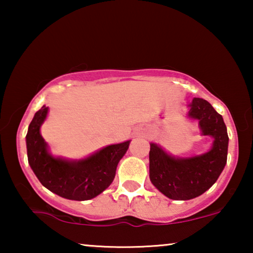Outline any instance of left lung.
Wrapping results in <instances>:
<instances>
[{
    "instance_id": "obj_1",
    "label": "left lung",
    "mask_w": 253,
    "mask_h": 253,
    "mask_svg": "<svg viewBox=\"0 0 253 253\" xmlns=\"http://www.w3.org/2000/svg\"><path fill=\"white\" fill-rule=\"evenodd\" d=\"M188 108L186 117L198 122L202 136L213 138L209 151L192 157H175L159 144H150L152 184L172 200H189L203 195L216 182L227 164L229 138L222 116L200 98H193Z\"/></svg>"
}]
</instances>
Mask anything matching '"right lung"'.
I'll use <instances>...</instances> for the list:
<instances>
[{"instance_id":"add662e5","label":"right lung","mask_w":253,"mask_h":253,"mask_svg":"<svg viewBox=\"0 0 253 253\" xmlns=\"http://www.w3.org/2000/svg\"><path fill=\"white\" fill-rule=\"evenodd\" d=\"M48 115L42 106L34 114L26 134L29 165L41 184L55 195L70 200H89L105 191L115 178L116 168L130 141L108 145L83 159H65L50 153L40 133Z\"/></svg>"}]
</instances>
